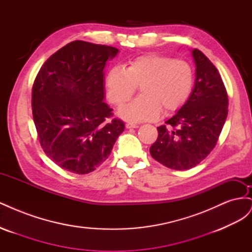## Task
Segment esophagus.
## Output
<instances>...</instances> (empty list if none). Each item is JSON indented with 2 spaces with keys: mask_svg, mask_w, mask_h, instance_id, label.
I'll list each match as a JSON object with an SVG mask.
<instances>
[{
  "mask_svg": "<svg viewBox=\"0 0 252 252\" xmlns=\"http://www.w3.org/2000/svg\"><path fill=\"white\" fill-rule=\"evenodd\" d=\"M139 126L136 125V124H132V123H127L126 124V128H128V129H130V128H138Z\"/></svg>",
  "mask_w": 252,
  "mask_h": 252,
  "instance_id": "34e87169",
  "label": "esophagus"
}]
</instances>
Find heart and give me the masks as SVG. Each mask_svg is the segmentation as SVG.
Here are the masks:
<instances>
[{
  "instance_id": "1",
  "label": "heart",
  "mask_w": 252,
  "mask_h": 252,
  "mask_svg": "<svg viewBox=\"0 0 252 252\" xmlns=\"http://www.w3.org/2000/svg\"><path fill=\"white\" fill-rule=\"evenodd\" d=\"M193 78V69L187 61L149 53L129 61L124 69L112 68L106 79V93L108 100L120 107L140 86L142 95L122 107L119 114L130 122L151 121L161 110L168 114L187 102Z\"/></svg>"
}]
</instances>
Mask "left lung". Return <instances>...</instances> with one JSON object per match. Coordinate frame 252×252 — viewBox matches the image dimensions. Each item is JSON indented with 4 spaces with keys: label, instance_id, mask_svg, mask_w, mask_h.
I'll return each mask as SVG.
<instances>
[{
    "label": "left lung",
    "instance_id": "8db88e82",
    "mask_svg": "<svg viewBox=\"0 0 252 252\" xmlns=\"http://www.w3.org/2000/svg\"><path fill=\"white\" fill-rule=\"evenodd\" d=\"M195 82L191 94L166 125L158 127L150 155L168 168L187 170L216 147L228 114V95L216 66L199 49L191 51Z\"/></svg>",
    "mask_w": 252,
    "mask_h": 252
}]
</instances>
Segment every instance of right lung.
<instances>
[{"label": "right lung", "instance_id": "right-lung-1", "mask_svg": "<svg viewBox=\"0 0 252 252\" xmlns=\"http://www.w3.org/2000/svg\"><path fill=\"white\" fill-rule=\"evenodd\" d=\"M119 49L74 41L44 63L32 86L33 122L40 144L61 168L77 174L108 158L125 125L104 102V67Z\"/></svg>", "mask_w": 252, "mask_h": 252}]
</instances>
